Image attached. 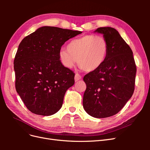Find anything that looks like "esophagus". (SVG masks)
Here are the masks:
<instances>
[{
    "label": "esophagus",
    "mask_w": 150,
    "mask_h": 150,
    "mask_svg": "<svg viewBox=\"0 0 150 150\" xmlns=\"http://www.w3.org/2000/svg\"><path fill=\"white\" fill-rule=\"evenodd\" d=\"M81 78H82V77H81V76L79 74H78V73L76 74V75H75V78H74L75 81H79V80L81 79Z\"/></svg>",
    "instance_id": "1"
}]
</instances>
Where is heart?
<instances>
[{"label": "heart", "mask_w": 150, "mask_h": 150, "mask_svg": "<svg viewBox=\"0 0 150 150\" xmlns=\"http://www.w3.org/2000/svg\"><path fill=\"white\" fill-rule=\"evenodd\" d=\"M108 52V43L101 35L88 34L71 40L67 51L61 49L59 56L62 64L67 68L78 65L86 72L98 69L105 61Z\"/></svg>", "instance_id": "heart-1"}]
</instances>
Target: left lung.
<instances>
[{"label": "left lung", "instance_id": "8db88e82", "mask_svg": "<svg viewBox=\"0 0 150 150\" xmlns=\"http://www.w3.org/2000/svg\"><path fill=\"white\" fill-rule=\"evenodd\" d=\"M95 32L106 39L108 52L98 69L84 76L83 104L90 116L103 118L117 114L132 96L137 66L132 50L115 29L99 28Z\"/></svg>", "mask_w": 150, "mask_h": 150}]
</instances>
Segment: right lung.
Wrapping results in <instances>:
<instances>
[{
    "mask_svg": "<svg viewBox=\"0 0 150 150\" xmlns=\"http://www.w3.org/2000/svg\"><path fill=\"white\" fill-rule=\"evenodd\" d=\"M81 33L44 26L20 43L13 61L16 89L34 114L51 116L62 107L66 91L74 84L75 74L62 64L59 54L66 41Z\"/></svg>",
    "mask_w": 150,
    "mask_h": 150,
    "instance_id": "right-lung-1",
    "label": "right lung"
}]
</instances>
